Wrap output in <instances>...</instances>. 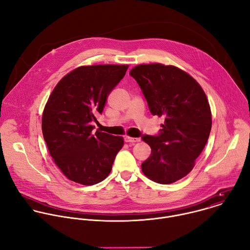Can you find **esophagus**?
<instances>
[{
	"label": "esophagus",
	"mask_w": 250,
	"mask_h": 250,
	"mask_svg": "<svg viewBox=\"0 0 250 250\" xmlns=\"http://www.w3.org/2000/svg\"><path fill=\"white\" fill-rule=\"evenodd\" d=\"M125 142H131V144H134V142L140 141V138H138V137H131V136L125 135Z\"/></svg>",
	"instance_id": "34e87169"
}]
</instances>
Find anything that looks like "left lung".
Segmentation results:
<instances>
[{
  "mask_svg": "<svg viewBox=\"0 0 250 250\" xmlns=\"http://www.w3.org/2000/svg\"><path fill=\"white\" fill-rule=\"evenodd\" d=\"M144 93L150 113L164 118L157 136H142L151 155L141 164L148 179L171 184L188 175L211 128L208 98L185 71L161 63L140 64L129 72Z\"/></svg>",
  "mask_w": 250,
  "mask_h": 250,
  "instance_id": "1",
  "label": "left lung"
}]
</instances>
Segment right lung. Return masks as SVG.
<instances>
[{"label": "right lung", "instance_id": "1", "mask_svg": "<svg viewBox=\"0 0 250 250\" xmlns=\"http://www.w3.org/2000/svg\"><path fill=\"white\" fill-rule=\"evenodd\" d=\"M128 65L80 66L66 74L51 92L42 119L44 140L54 163L69 180L95 185L109 176L123 136L97 129L111 91L124 78Z\"/></svg>", "mask_w": 250, "mask_h": 250}]
</instances>
